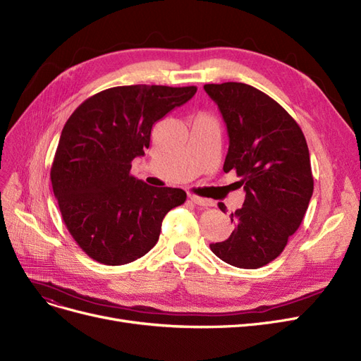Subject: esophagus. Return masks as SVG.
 Segmentation results:
<instances>
[{"mask_svg":"<svg viewBox=\"0 0 361 361\" xmlns=\"http://www.w3.org/2000/svg\"><path fill=\"white\" fill-rule=\"evenodd\" d=\"M190 201H192L195 205L201 207V208H208V207H212V201H211V199L199 197V196H196V195H190Z\"/></svg>","mask_w":361,"mask_h":361,"instance_id":"obj_1","label":"esophagus"}]
</instances>
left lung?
<instances>
[{
  "mask_svg": "<svg viewBox=\"0 0 361 361\" xmlns=\"http://www.w3.org/2000/svg\"><path fill=\"white\" fill-rule=\"evenodd\" d=\"M228 128L229 150L223 171H236L244 185L236 224L211 251L236 268L257 269L286 248L308 209L314 192L310 150L300 126L281 105L245 83L205 85ZM219 208L224 212L223 202Z\"/></svg>",
  "mask_w": 361,
  "mask_h": 361,
  "instance_id": "8db88e82",
  "label": "left lung"
}]
</instances>
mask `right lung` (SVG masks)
I'll use <instances>...</instances> for the list:
<instances>
[{
    "label": "right lung",
    "instance_id": "obj_1",
    "mask_svg": "<svg viewBox=\"0 0 361 361\" xmlns=\"http://www.w3.org/2000/svg\"><path fill=\"white\" fill-rule=\"evenodd\" d=\"M196 86H117L80 104L66 120L50 180L66 229L86 255L118 266L147 255L181 189L153 188L130 176L149 149L152 128L192 99Z\"/></svg>",
    "mask_w": 361,
    "mask_h": 361
}]
</instances>
